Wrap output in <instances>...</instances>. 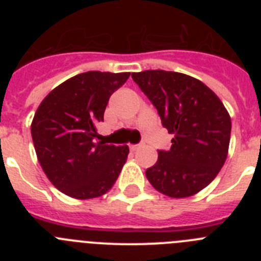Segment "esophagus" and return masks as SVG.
Listing matches in <instances>:
<instances>
[{
  "instance_id": "1",
  "label": "esophagus",
  "mask_w": 261,
  "mask_h": 261,
  "mask_svg": "<svg viewBox=\"0 0 261 261\" xmlns=\"http://www.w3.org/2000/svg\"><path fill=\"white\" fill-rule=\"evenodd\" d=\"M144 146H145V142H141V144H137V145H130V150L137 151L138 149H141V147Z\"/></svg>"
}]
</instances>
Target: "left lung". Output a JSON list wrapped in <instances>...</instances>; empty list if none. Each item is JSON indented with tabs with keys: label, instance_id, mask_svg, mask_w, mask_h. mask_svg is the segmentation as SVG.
Wrapping results in <instances>:
<instances>
[{
	"label": "left lung",
	"instance_id": "1",
	"mask_svg": "<svg viewBox=\"0 0 261 261\" xmlns=\"http://www.w3.org/2000/svg\"><path fill=\"white\" fill-rule=\"evenodd\" d=\"M172 135L170 150L146 170L147 180L175 199L196 195L222 168L229 151L231 119L220 98L201 81L166 70L132 73Z\"/></svg>",
	"mask_w": 261,
	"mask_h": 261
}]
</instances>
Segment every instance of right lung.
<instances>
[{"instance_id": "add662e5", "label": "right lung", "mask_w": 261, "mask_h": 261, "mask_svg": "<svg viewBox=\"0 0 261 261\" xmlns=\"http://www.w3.org/2000/svg\"><path fill=\"white\" fill-rule=\"evenodd\" d=\"M130 73L86 71L53 89L31 124L36 155L50 183L73 199L99 197L112 188L129 147L96 141L108 99Z\"/></svg>"}]
</instances>
